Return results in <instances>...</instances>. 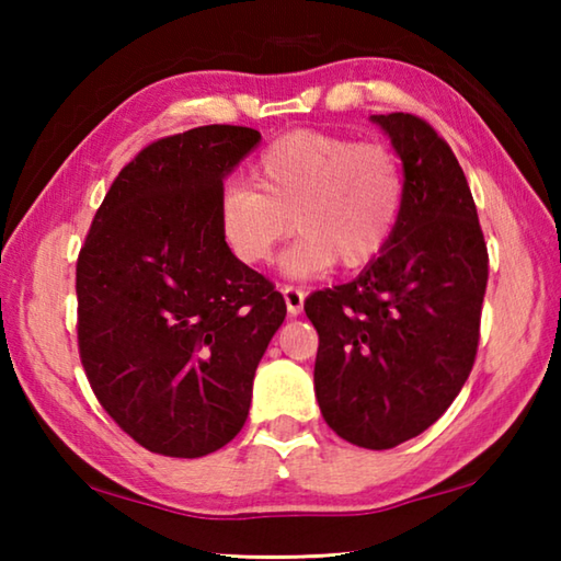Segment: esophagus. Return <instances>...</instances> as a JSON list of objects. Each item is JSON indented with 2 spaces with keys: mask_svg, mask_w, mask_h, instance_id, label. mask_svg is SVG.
Here are the masks:
<instances>
[{
  "mask_svg": "<svg viewBox=\"0 0 561 561\" xmlns=\"http://www.w3.org/2000/svg\"><path fill=\"white\" fill-rule=\"evenodd\" d=\"M284 301H287V311L291 317H299L301 309H304V291L297 287H284Z\"/></svg>",
  "mask_w": 561,
  "mask_h": 561,
  "instance_id": "34e87169",
  "label": "esophagus"
}]
</instances>
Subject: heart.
Returning a JSON list of instances; mask_svg holds the SVG:
<instances>
[{"label":"heart","mask_w":561,"mask_h":561,"mask_svg":"<svg viewBox=\"0 0 561 561\" xmlns=\"http://www.w3.org/2000/svg\"><path fill=\"white\" fill-rule=\"evenodd\" d=\"M254 187L227 183L217 227L237 260L267 262L294 230L282 257L287 277L307 279L339 262L358 270L381 257L405 207L403 160L386 144H358L329 133L297 130L264 150L252 168Z\"/></svg>","instance_id":"1"}]
</instances>
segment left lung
<instances>
[{"label":"left lung","instance_id":"left-lung-1","mask_svg":"<svg viewBox=\"0 0 561 561\" xmlns=\"http://www.w3.org/2000/svg\"><path fill=\"white\" fill-rule=\"evenodd\" d=\"M405 170L391 244L354 282L314 291V391L341 438L388 450L448 411L472 371L488 244L458 158L411 113L371 116Z\"/></svg>","mask_w":561,"mask_h":561}]
</instances>
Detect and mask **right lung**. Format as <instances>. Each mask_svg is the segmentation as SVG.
<instances>
[{"instance_id": "add662e5", "label": "right lung", "mask_w": 561, "mask_h": 561, "mask_svg": "<svg viewBox=\"0 0 561 561\" xmlns=\"http://www.w3.org/2000/svg\"><path fill=\"white\" fill-rule=\"evenodd\" d=\"M260 138L201 126L150 144L113 180L79 252L83 371L150 453L203 458L230 443L287 317L282 294L217 227L222 180Z\"/></svg>"}]
</instances>
